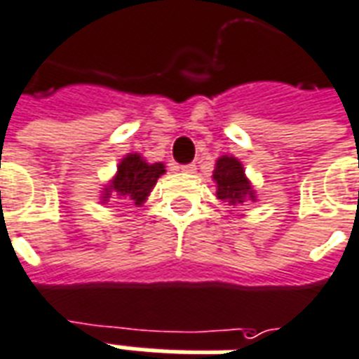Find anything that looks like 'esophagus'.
I'll return each mask as SVG.
<instances>
[{"mask_svg": "<svg viewBox=\"0 0 359 359\" xmlns=\"http://www.w3.org/2000/svg\"><path fill=\"white\" fill-rule=\"evenodd\" d=\"M180 170H182L183 174H195L197 166L195 164H183V166H180Z\"/></svg>", "mask_w": 359, "mask_h": 359, "instance_id": "1", "label": "esophagus"}]
</instances>
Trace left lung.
I'll return each instance as SVG.
<instances>
[{
	"mask_svg": "<svg viewBox=\"0 0 359 359\" xmlns=\"http://www.w3.org/2000/svg\"><path fill=\"white\" fill-rule=\"evenodd\" d=\"M212 177L216 182V197L227 205L237 206L245 201H256L252 185L245 176V168L235 156H219Z\"/></svg>",
	"mask_w": 359,
	"mask_h": 359,
	"instance_id": "1",
	"label": "left lung"
}]
</instances>
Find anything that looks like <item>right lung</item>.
<instances>
[{
    "label": "right lung",
    "mask_w": 359,
    "mask_h": 359,
    "mask_svg": "<svg viewBox=\"0 0 359 359\" xmlns=\"http://www.w3.org/2000/svg\"><path fill=\"white\" fill-rule=\"evenodd\" d=\"M164 164L154 162L149 164L141 154H126L118 164V172L112 177L111 185H107L103 193V201L116 193V198H130L135 205H143L147 201L149 193L156 185V180L164 174Z\"/></svg>",
    "instance_id": "1"
}]
</instances>
